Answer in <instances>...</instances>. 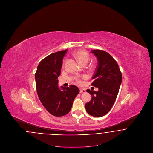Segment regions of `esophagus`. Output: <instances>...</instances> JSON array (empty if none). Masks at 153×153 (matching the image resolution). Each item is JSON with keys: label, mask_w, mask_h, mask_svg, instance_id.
I'll return each mask as SVG.
<instances>
[{"label": "esophagus", "mask_w": 153, "mask_h": 153, "mask_svg": "<svg viewBox=\"0 0 153 153\" xmlns=\"http://www.w3.org/2000/svg\"><path fill=\"white\" fill-rule=\"evenodd\" d=\"M86 91L85 89H80V93H85Z\"/></svg>", "instance_id": "34e87169"}]
</instances>
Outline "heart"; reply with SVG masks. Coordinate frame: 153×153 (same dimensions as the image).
I'll return each instance as SVG.
<instances>
[{
	"instance_id": "b5f03b06",
	"label": "heart",
	"mask_w": 153,
	"mask_h": 153,
	"mask_svg": "<svg viewBox=\"0 0 153 153\" xmlns=\"http://www.w3.org/2000/svg\"><path fill=\"white\" fill-rule=\"evenodd\" d=\"M74 56L81 65L84 64H87L89 59V54L87 51L84 50H79L76 51L74 53ZM76 81L79 84L81 83V80L77 77L76 78Z\"/></svg>"
}]
</instances>
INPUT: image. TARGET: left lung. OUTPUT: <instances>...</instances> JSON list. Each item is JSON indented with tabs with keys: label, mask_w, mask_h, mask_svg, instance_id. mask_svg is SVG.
Returning <instances> with one entry per match:
<instances>
[{
	"label": "left lung",
	"mask_w": 153,
	"mask_h": 153,
	"mask_svg": "<svg viewBox=\"0 0 153 153\" xmlns=\"http://www.w3.org/2000/svg\"><path fill=\"white\" fill-rule=\"evenodd\" d=\"M98 64L91 84L97 87V92L87 89L92 99L85 104V109L90 115L102 117L106 115L113 106L120 87L122 75L117 61L106 51L92 50Z\"/></svg>",
	"instance_id": "obj_1"
}]
</instances>
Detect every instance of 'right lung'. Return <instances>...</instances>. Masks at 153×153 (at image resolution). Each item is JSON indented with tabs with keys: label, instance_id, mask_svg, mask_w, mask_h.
<instances>
[{
	"label": "right lung",
	"instance_id": "add662e5",
	"mask_svg": "<svg viewBox=\"0 0 153 153\" xmlns=\"http://www.w3.org/2000/svg\"><path fill=\"white\" fill-rule=\"evenodd\" d=\"M67 50L52 53L44 58L35 73L36 92L44 107L52 115L62 117L69 112L73 100L79 93L75 85L58 87L62 59Z\"/></svg>",
	"mask_w": 153,
	"mask_h": 153
}]
</instances>
